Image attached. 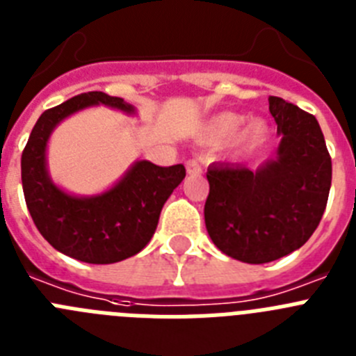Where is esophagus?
Masks as SVG:
<instances>
[{"instance_id":"esophagus-1","label":"esophagus","mask_w":356,"mask_h":356,"mask_svg":"<svg viewBox=\"0 0 356 356\" xmlns=\"http://www.w3.org/2000/svg\"><path fill=\"white\" fill-rule=\"evenodd\" d=\"M185 168H187L188 175H200L201 172V165L197 160H188V162L185 163Z\"/></svg>"}]
</instances>
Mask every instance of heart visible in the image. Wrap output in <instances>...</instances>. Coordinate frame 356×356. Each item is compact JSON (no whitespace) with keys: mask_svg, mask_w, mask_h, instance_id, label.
<instances>
[{"mask_svg":"<svg viewBox=\"0 0 356 356\" xmlns=\"http://www.w3.org/2000/svg\"><path fill=\"white\" fill-rule=\"evenodd\" d=\"M242 122H244V115L235 114V112H221L207 122L201 139L207 144H221L228 140L229 137H234L232 146L237 151L259 147L269 135L267 122L264 119H251L241 129Z\"/></svg>","mask_w":356,"mask_h":356,"instance_id":"obj_1","label":"heart"}]
</instances>
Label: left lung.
Instances as JSON below:
<instances>
[{
  "instance_id": "left-lung-1",
  "label": "left lung",
  "mask_w": 356,
  "mask_h": 356,
  "mask_svg": "<svg viewBox=\"0 0 356 356\" xmlns=\"http://www.w3.org/2000/svg\"><path fill=\"white\" fill-rule=\"evenodd\" d=\"M280 144L276 155L250 169L212 163L205 225L225 254L266 264L300 250L325 213L332 159L314 115L282 97H269Z\"/></svg>"
}]
</instances>
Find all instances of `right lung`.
I'll return each instance as SVG.
<instances>
[{
	"label": "right lung",
	"mask_w": 356,
	"mask_h": 356,
	"mask_svg": "<svg viewBox=\"0 0 356 356\" xmlns=\"http://www.w3.org/2000/svg\"><path fill=\"white\" fill-rule=\"evenodd\" d=\"M105 105L137 114L122 97L99 90L71 97L46 110L35 122L21 156V178L30 216L37 229L56 251L87 264H114L146 248L155 234L163 203L181 180V163L160 168L137 160L121 180L94 196H74L51 180L48 171L49 137L69 115Z\"/></svg>",
	"instance_id": "right-lung-1"
}]
</instances>
